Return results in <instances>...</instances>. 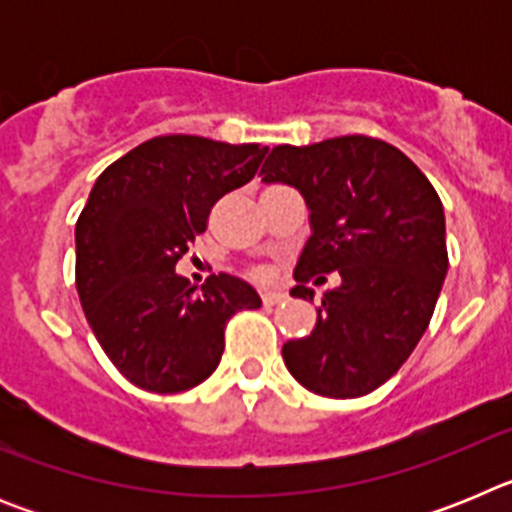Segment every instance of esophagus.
I'll list each match as a JSON object with an SVG mask.
<instances>
[{"mask_svg": "<svg viewBox=\"0 0 512 512\" xmlns=\"http://www.w3.org/2000/svg\"><path fill=\"white\" fill-rule=\"evenodd\" d=\"M284 300H287L284 292H264V295H261V302H264V305H279V302Z\"/></svg>", "mask_w": 512, "mask_h": 512, "instance_id": "34e87169", "label": "esophagus"}]
</instances>
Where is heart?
Masks as SVG:
<instances>
[{"mask_svg":"<svg viewBox=\"0 0 512 512\" xmlns=\"http://www.w3.org/2000/svg\"><path fill=\"white\" fill-rule=\"evenodd\" d=\"M256 277H264V271H256Z\"/></svg>","mask_w":512,"mask_h":512,"instance_id":"1","label":"heart"}]
</instances>
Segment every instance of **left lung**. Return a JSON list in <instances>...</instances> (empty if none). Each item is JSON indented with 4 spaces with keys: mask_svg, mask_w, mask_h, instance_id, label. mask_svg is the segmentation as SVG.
Masks as SVG:
<instances>
[{
    "mask_svg": "<svg viewBox=\"0 0 512 512\" xmlns=\"http://www.w3.org/2000/svg\"><path fill=\"white\" fill-rule=\"evenodd\" d=\"M261 174L310 207L292 297L312 302V277L341 274L310 336L282 346L284 364L315 395H369L413 354L449 271L436 189L400 148L366 135L274 146Z\"/></svg>",
    "mask_w": 512,
    "mask_h": 512,
    "instance_id": "8db88e82",
    "label": "left lung"
}]
</instances>
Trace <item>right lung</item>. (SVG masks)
I'll use <instances>...</instances> for the list:
<instances>
[{
    "mask_svg": "<svg viewBox=\"0 0 512 512\" xmlns=\"http://www.w3.org/2000/svg\"><path fill=\"white\" fill-rule=\"evenodd\" d=\"M269 148L158 135L99 174L76 220V289L104 354L135 387L174 395L220 364L225 325L261 307L251 284L174 271L212 205L256 176Z\"/></svg>",
    "mask_w": 512,
    "mask_h": 512,
    "instance_id": "obj_1",
    "label": "right lung"
}]
</instances>
